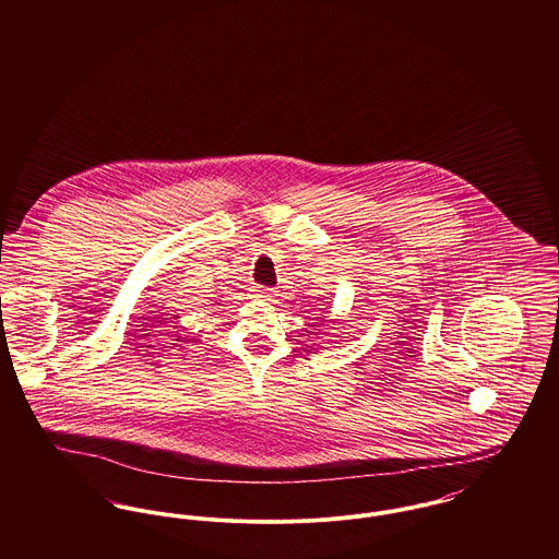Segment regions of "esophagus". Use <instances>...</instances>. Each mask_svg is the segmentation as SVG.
Listing matches in <instances>:
<instances>
[{
	"mask_svg": "<svg viewBox=\"0 0 559 559\" xmlns=\"http://www.w3.org/2000/svg\"><path fill=\"white\" fill-rule=\"evenodd\" d=\"M253 293H255V297H260V299H272V297L276 295L274 289H270V287H262V285L253 287Z\"/></svg>",
	"mask_w": 559,
	"mask_h": 559,
	"instance_id": "obj_1",
	"label": "esophagus"
}]
</instances>
